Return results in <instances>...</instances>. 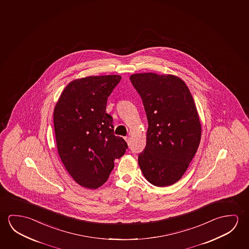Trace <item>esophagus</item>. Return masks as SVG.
Here are the masks:
<instances>
[{
  "label": "esophagus",
  "mask_w": 249,
  "mask_h": 249,
  "mask_svg": "<svg viewBox=\"0 0 249 249\" xmlns=\"http://www.w3.org/2000/svg\"><path fill=\"white\" fill-rule=\"evenodd\" d=\"M124 140L126 141L127 143H129V142H130V138H129V137H125V138H124Z\"/></svg>",
  "instance_id": "obj_1"
}]
</instances>
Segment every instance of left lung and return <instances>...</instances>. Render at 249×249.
<instances>
[{"mask_svg":"<svg viewBox=\"0 0 249 249\" xmlns=\"http://www.w3.org/2000/svg\"><path fill=\"white\" fill-rule=\"evenodd\" d=\"M130 79L142 99L149 124L138 164L151 184L172 185L185 173L201 141L192 95L177 76L145 72Z\"/></svg>","mask_w":249,"mask_h":249,"instance_id":"obj_1","label":"left lung"}]
</instances>
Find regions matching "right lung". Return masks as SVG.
Returning a JSON list of instances; mask_svg holds the SVG:
<instances>
[{
    "label": "right lung",
    "instance_id": "obj_1",
    "mask_svg": "<svg viewBox=\"0 0 249 249\" xmlns=\"http://www.w3.org/2000/svg\"><path fill=\"white\" fill-rule=\"evenodd\" d=\"M121 76H89L71 81L53 111L59 158L78 184L96 190L107 182L114 160L128 148L114 135L113 119L107 114L108 97Z\"/></svg>",
    "mask_w": 249,
    "mask_h": 249
}]
</instances>
